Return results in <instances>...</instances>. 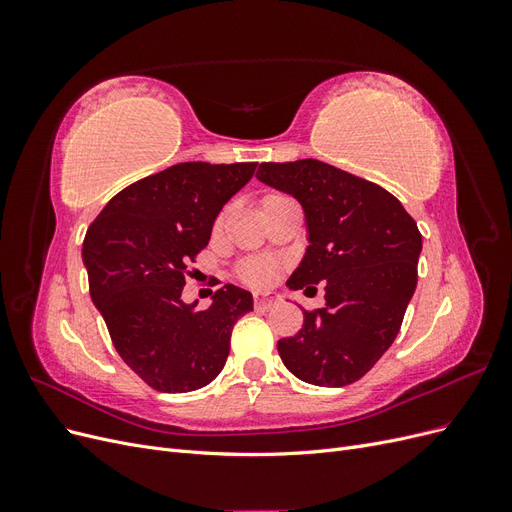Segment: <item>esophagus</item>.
Listing matches in <instances>:
<instances>
[{
  "label": "esophagus",
  "mask_w": 512,
  "mask_h": 512,
  "mask_svg": "<svg viewBox=\"0 0 512 512\" xmlns=\"http://www.w3.org/2000/svg\"><path fill=\"white\" fill-rule=\"evenodd\" d=\"M277 301H280V297H277L275 292H256V294H254V305H256V309H269V307H273Z\"/></svg>",
  "instance_id": "esophagus-1"
}]
</instances>
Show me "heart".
Wrapping results in <instances>:
<instances>
[{
  "label": "heart",
  "instance_id": "heart-1",
  "mask_svg": "<svg viewBox=\"0 0 512 512\" xmlns=\"http://www.w3.org/2000/svg\"><path fill=\"white\" fill-rule=\"evenodd\" d=\"M277 198H284V196H280V194H269V196L262 198V205H265V203H273V200H277ZM277 273H280V265H277L275 260H269V258L250 260V262H247V265H243V269H241L243 280H245L247 284L258 286V288L269 286V284L275 280V277H277Z\"/></svg>",
  "mask_w": 512,
  "mask_h": 512
}]
</instances>
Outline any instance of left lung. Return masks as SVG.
Returning a JSON list of instances; mask_svg holds the SVG:
<instances>
[{"label":"left lung","instance_id":"1","mask_svg":"<svg viewBox=\"0 0 512 512\" xmlns=\"http://www.w3.org/2000/svg\"><path fill=\"white\" fill-rule=\"evenodd\" d=\"M256 177L305 213L307 247L286 286H324V307L303 312V329L277 342L282 361L307 384H352L395 342L416 290L421 232L391 192L320 160L262 162Z\"/></svg>","mask_w":512,"mask_h":512}]
</instances>
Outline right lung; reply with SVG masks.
Returning <instances> with one entry per match:
<instances>
[{
	"instance_id": "add662e5",
	"label": "right lung",
	"mask_w": 512,
	"mask_h": 512,
	"mask_svg": "<svg viewBox=\"0 0 512 512\" xmlns=\"http://www.w3.org/2000/svg\"><path fill=\"white\" fill-rule=\"evenodd\" d=\"M256 162H181L108 200L83 241L91 301L134 374L160 393H188L218 378L235 322L252 292L226 284L207 309L185 303V265L207 247L222 207Z\"/></svg>"
}]
</instances>
